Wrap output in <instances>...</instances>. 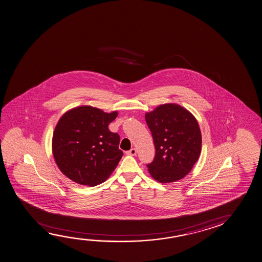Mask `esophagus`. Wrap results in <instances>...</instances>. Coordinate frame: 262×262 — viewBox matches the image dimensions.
I'll return each instance as SVG.
<instances>
[{"mask_svg":"<svg viewBox=\"0 0 262 262\" xmlns=\"http://www.w3.org/2000/svg\"><path fill=\"white\" fill-rule=\"evenodd\" d=\"M136 149H134V148H133V149H129V150H128V151H126V154L127 155H129V156H134V155H136Z\"/></svg>","mask_w":262,"mask_h":262,"instance_id":"1","label":"esophagus"}]
</instances>
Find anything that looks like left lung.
<instances>
[{
    "label": "left lung",
    "mask_w": 262,
    "mask_h": 262,
    "mask_svg": "<svg viewBox=\"0 0 262 262\" xmlns=\"http://www.w3.org/2000/svg\"><path fill=\"white\" fill-rule=\"evenodd\" d=\"M155 146V157L147 165L161 183L179 181L193 168L202 150V133L195 117L181 105L166 103L145 114Z\"/></svg>",
    "instance_id": "8db88e82"
}]
</instances>
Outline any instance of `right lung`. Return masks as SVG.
<instances>
[{
    "instance_id": "obj_1",
    "label": "right lung",
    "mask_w": 262,
    "mask_h": 262,
    "mask_svg": "<svg viewBox=\"0 0 262 262\" xmlns=\"http://www.w3.org/2000/svg\"><path fill=\"white\" fill-rule=\"evenodd\" d=\"M118 116L92 106H80L60 117L53 136V154L60 171L70 180L91 187L104 182L123 152L120 136L108 126Z\"/></svg>"
}]
</instances>
